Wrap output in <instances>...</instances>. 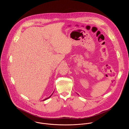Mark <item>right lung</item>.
Listing matches in <instances>:
<instances>
[{
	"label": "right lung",
	"instance_id": "add662e5",
	"mask_svg": "<svg viewBox=\"0 0 129 129\" xmlns=\"http://www.w3.org/2000/svg\"><path fill=\"white\" fill-rule=\"evenodd\" d=\"M52 94H52V95H51V96H49V97H48V98H46V99H44V100H47V99H49V98H50V97H51V96H52Z\"/></svg>",
	"mask_w": 129,
	"mask_h": 129
}]
</instances>
